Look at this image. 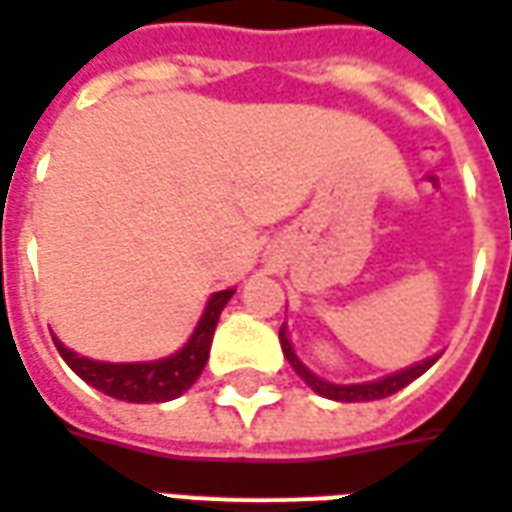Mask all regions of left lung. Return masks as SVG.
<instances>
[{
    "label": "left lung",
    "mask_w": 512,
    "mask_h": 512,
    "mask_svg": "<svg viewBox=\"0 0 512 512\" xmlns=\"http://www.w3.org/2000/svg\"><path fill=\"white\" fill-rule=\"evenodd\" d=\"M281 349H283V357L289 360V365L294 368V374L300 376L302 382L311 387L313 393L322 395V398H330V401H341V404H363V401H379V398H387V395L398 393V390H404L406 384L414 382L417 376H423L431 365L442 357L439 354H431V357H425L420 363L409 365V368H401V371H395V374H387V376H379L374 382H354V384H338V382H330V379H322L319 374H313L308 365L302 363L297 352H294L292 346V338H289V327L283 322L281 333Z\"/></svg>",
    "instance_id": "left-lung-1"
}]
</instances>
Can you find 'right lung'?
<instances>
[{
    "label": "right lung",
    "mask_w": 512,
    "mask_h": 512,
    "mask_svg": "<svg viewBox=\"0 0 512 512\" xmlns=\"http://www.w3.org/2000/svg\"><path fill=\"white\" fill-rule=\"evenodd\" d=\"M234 289L215 292L204 305L201 319L193 327V333L177 352L160 360H138V363H106V360H92L84 354L67 349L57 335L51 333L57 352L70 365V371L84 379L89 387L100 393L111 395L117 401L128 404H166L182 393H188L193 382L199 379L204 365L210 360V346L215 327H218L220 311L226 308Z\"/></svg>",
    "instance_id": "obj_1"
}]
</instances>
